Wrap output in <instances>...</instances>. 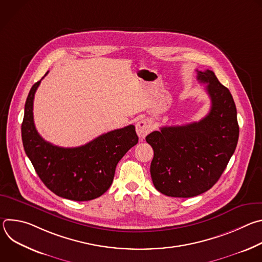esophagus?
Segmentation results:
<instances>
[{
    "label": "esophagus",
    "mask_w": 262,
    "mask_h": 262,
    "mask_svg": "<svg viewBox=\"0 0 262 262\" xmlns=\"http://www.w3.org/2000/svg\"><path fill=\"white\" fill-rule=\"evenodd\" d=\"M151 124L147 119H142L137 122L136 124V130L141 140H143L149 133L151 132Z\"/></svg>",
    "instance_id": "obj_1"
}]
</instances>
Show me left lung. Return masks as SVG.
<instances>
[{"instance_id": "left-lung-1", "label": "left lung", "mask_w": 262, "mask_h": 262, "mask_svg": "<svg viewBox=\"0 0 262 262\" xmlns=\"http://www.w3.org/2000/svg\"><path fill=\"white\" fill-rule=\"evenodd\" d=\"M197 71V80L207 84L209 113L200 121L164 126L146 137L155 156L150 174L156 189L169 197L200 195L219 180L237 145L239 127L230 91L213 71Z\"/></svg>"}]
</instances>
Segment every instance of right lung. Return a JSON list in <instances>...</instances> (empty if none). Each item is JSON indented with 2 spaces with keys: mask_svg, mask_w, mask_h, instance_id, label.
I'll use <instances>...</instances> for the list:
<instances>
[{
  "mask_svg": "<svg viewBox=\"0 0 262 262\" xmlns=\"http://www.w3.org/2000/svg\"><path fill=\"white\" fill-rule=\"evenodd\" d=\"M41 80L32 86L25 104L21 139L26 155L37 175L57 196L73 201L98 198L113 182L118 162L138 143L135 126L108 132L80 147L53 145L36 130L33 119L34 95Z\"/></svg>",
  "mask_w": 262,
  "mask_h": 262,
  "instance_id": "right-lung-1",
  "label": "right lung"
}]
</instances>
